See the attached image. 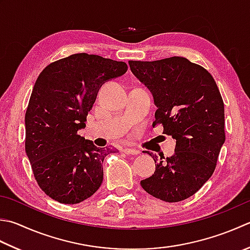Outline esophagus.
<instances>
[{"label":"esophagus","mask_w":250,"mask_h":250,"mask_svg":"<svg viewBox=\"0 0 250 250\" xmlns=\"http://www.w3.org/2000/svg\"><path fill=\"white\" fill-rule=\"evenodd\" d=\"M124 151L126 155H139L140 154V151L135 148H125Z\"/></svg>","instance_id":"1"}]
</instances>
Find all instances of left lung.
<instances>
[{
	"mask_svg": "<svg viewBox=\"0 0 250 250\" xmlns=\"http://www.w3.org/2000/svg\"><path fill=\"white\" fill-rule=\"evenodd\" d=\"M131 71L151 92L154 125L175 142L171 157L153 153L156 170L142 180L146 192L168 203L192 196L211 177L226 141L224 104L212 76L188 58L129 61Z\"/></svg>",
	"mask_w": 250,
	"mask_h": 250,
	"instance_id": "left-lung-1",
	"label": "left lung"
}]
</instances>
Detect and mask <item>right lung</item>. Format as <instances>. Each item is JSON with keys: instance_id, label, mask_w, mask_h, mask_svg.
Masks as SVG:
<instances>
[{"instance_id": "obj_1", "label": "right lung", "mask_w": 250, "mask_h": 250, "mask_svg": "<svg viewBox=\"0 0 250 250\" xmlns=\"http://www.w3.org/2000/svg\"><path fill=\"white\" fill-rule=\"evenodd\" d=\"M128 70L117 62L86 53L46 66L33 86L24 117V148L39 187L62 204H79L103 182V161L111 148H100L78 134L105 82Z\"/></svg>"}]
</instances>
